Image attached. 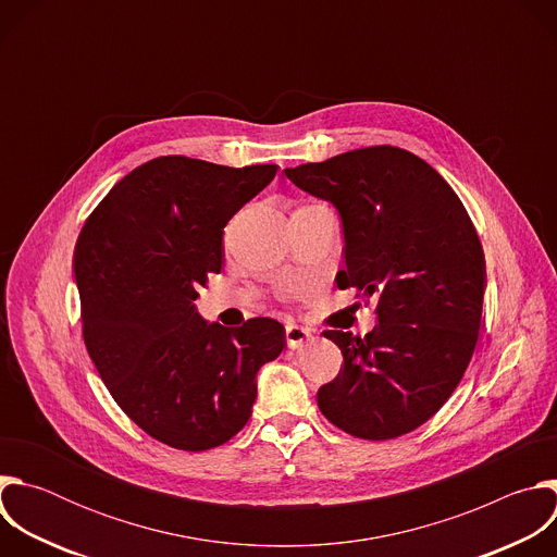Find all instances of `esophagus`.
Here are the masks:
<instances>
[{"label": "esophagus", "mask_w": 557, "mask_h": 557, "mask_svg": "<svg viewBox=\"0 0 557 557\" xmlns=\"http://www.w3.org/2000/svg\"><path fill=\"white\" fill-rule=\"evenodd\" d=\"M312 339L310 331H306L304 326H297V324H286V344L288 348H301L304 344H308Z\"/></svg>", "instance_id": "esophagus-1"}]
</instances>
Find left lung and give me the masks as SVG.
Listing matches in <instances>:
<instances>
[{"label":"left lung","instance_id":"8db88e82","mask_svg":"<svg viewBox=\"0 0 557 557\" xmlns=\"http://www.w3.org/2000/svg\"><path fill=\"white\" fill-rule=\"evenodd\" d=\"M333 202L344 226L339 288L376 297L366 335L326 331L344 363L317 392L339 430L404 436L432 419L460 383L483 324L485 256L460 198L423 158L392 145L284 170Z\"/></svg>","mask_w":557,"mask_h":557}]
</instances>
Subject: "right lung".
I'll return each mask as SVG.
<instances>
[{
    "instance_id": "right-lung-1",
    "label": "right lung",
    "mask_w": 557,
    "mask_h": 557,
    "mask_svg": "<svg viewBox=\"0 0 557 557\" xmlns=\"http://www.w3.org/2000/svg\"><path fill=\"white\" fill-rule=\"evenodd\" d=\"M277 174L161 156L119 181L74 247L86 350L119 408L151 438L185 451L240 432L256 374L286 339L256 317L207 324L194 299L222 269V231Z\"/></svg>"
}]
</instances>
